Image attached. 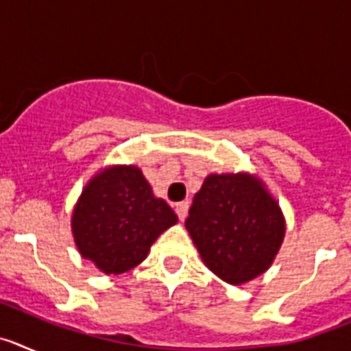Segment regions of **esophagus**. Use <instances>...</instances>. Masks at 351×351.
Instances as JSON below:
<instances>
[{"instance_id":"esophagus-1","label":"esophagus","mask_w":351,"mask_h":351,"mask_svg":"<svg viewBox=\"0 0 351 351\" xmlns=\"http://www.w3.org/2000/svg\"><path fill=\"white\" fill-rule=\"evenodd\" d=\"M188 209H190V202H179L176 204V214L181 221H184L186 216H188Z\"/></svg>"}]
</instances>
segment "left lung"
<instances>
[{"mask_svg":"<svg viewBox=\"0 0 351 351\" xmlns=\"http://www.w3.org/2000/svg\"><path fill=\"white\" fill-rule=\"evenodd\" d=\"M184 225L206 267L235 287L271 267L287 232L278 200L250 172L209 173Z\"/></svg>","mask_w":351,"mask_h":351,"instance_id":"1","label":"left lung"}]
</instances>
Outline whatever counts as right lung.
Returning <instances> with one entry per match:
<instances>
[{
    "label": "right lung",
    "instance_id": "right-lung-1",
    "mask_svg": "<svg viewBox=\"0 0 351 351\" xmlns=\"http://www.w3.org/2000/svg\"><path fill=\"white\" fill-rule=\"evenodd\" d=\"M178 216L135 165L100 169L71 210V235L80 256L105 274L137 267Z\"/></svg>",
    "mask_w": 351,
    "mask_h": 351
}]
</instances>
